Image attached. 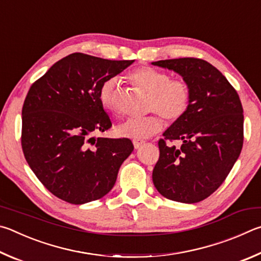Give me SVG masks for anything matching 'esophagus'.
Instances as JSON below:
<instances>
[{
	"label": "esophagus",
	"mask_w": 261,
	"mask_h": 261,
	"mask_svg": "<svg viewBox=\"0 0 261 261\" xmlns=\"http://www.w3.org/2000/svg\"><path fill=\"white\" fill-rule=\"evenodd\" d=\"M133 144H134V148L135 149H139V148L142 147V145L144 144V142H143V141H140V140H134L133 141Z\"/></svg>",
	"instance_id": "obj_1"
}]
</instances>
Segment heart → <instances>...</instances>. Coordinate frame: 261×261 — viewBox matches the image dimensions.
<instances>
[{
  "label": "heart",
  "instance_id": "obj_1",
  "mask_svg": "<svg viewBox=\"0 0 261 261\" xmlns=\"http://www.w3.org/2000/svg\"><path fill=\"white\" fill-rule=\"evenodd\" d=\"M130 79L141 89L150 94L149 109L168 121L176 120L186 111L189 103V88L185 81L171 79V75L152 67H141L130 74ZM116 79L105 81L99 91L103 107L111 112L119 110ZM162 122L157 116L128 118L118 127L123 138L143 140L161 130Z\"/></svg>",
  "mask_w": 261,
  "mask_h": 261
}]
</instances>
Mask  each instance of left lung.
Returning <instances> with one entry per match:
<instances>
[{
    "instance_id": "1",
    "label": "left lung",
    "mask_w": 261,
    "mask_h": 261,
    "mask_svg": "<svg viewBox=\"0 0 261 261\" xmlns=\"http://www.w3.org/2000/svg\"><path fill=\"white\" fill-rule=\"evenodd\" d=\"M174 71L189 88V103L180 118L164 132L179 139L180 148L159 140L152 181L159 194L193 204L207 198L222 185L243 147V108L226 76L206 61L176 58L152 62Z\"/></svg>"
}]
</instances>
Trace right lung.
I'll list each match as a JSON object with an SVG mask.
<instances>
[{
    "instance_id": "right-lung-1",
    "label": "right lung",
    "mask_w": 261,
    "mask_h": 261,
    "mask_svg": "<svg viewBox=\"0 0 261 261\" xmlns=\"http://www.w3.org/2000/svg\"><path fill=\"white\" fill-rule=\"evenodd\" d=\"M133 63L74 53L32 85L21 111V147L31 170L56 197L80 205L113 188L134 145L90 134L112 126L99 98L103 84Z\"/></svg>"
}]
</instances>
